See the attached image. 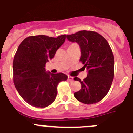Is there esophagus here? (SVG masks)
<instances>
[{"label": "esophagus", "mask_w": 133, "mask_h": 133, "mask_svg": "<svg viewBox=\"0 0 133 133\" xmlns=\"http://www.w3.org/2000/svg\"><path fill=\"white\" fill-rule=\"evenodd\" d=\"M68 80H69V82H70V83H71V82H72V81H73V77H70V76H69V77H68Z\"/></svg>", "instance_id": "esophagus-1"}]
</instances>
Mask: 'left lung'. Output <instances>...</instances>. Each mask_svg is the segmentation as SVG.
<instances>
[{"label": "left lung", "mask_w": 133, "mask_h": 133, "mask_svg": "<svg viewBox=\"0 0 133 133\" xmlns=\"http://www.w3.org/2000/svg\"><path fill=\"white\" fill-rule=\"evenodd\" d=\"M69 41L76 42L81 50L80 61L88 70L87 77L81 81V89L74 93L78 101L95 104L107 95L114 77V56L111 48L103 36L92 30H81L66 35Z\"/></svg>", "instance_id": "8db88e82"}]
</instances>
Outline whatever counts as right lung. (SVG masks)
I'll return each instance as SVG.
<instances>
[{"label": "right lung", "mask_w": 133, "mask_h": 133, "mask_svg": "<svg viewBox=\"0 0 133 133\" xmlns=\"http://www.w3.org/2000/svg\"><path fill=\"white\" fill-rule=\"evenodd\" d=\"M66 35L56 38L30 36L20 44L13 59V82L21 97L31 106L44 108L55 101L57 86L68 77L46 72V62L64 43Z\"/></svg>", "instance_id": "add662e5"}]
</instances>
